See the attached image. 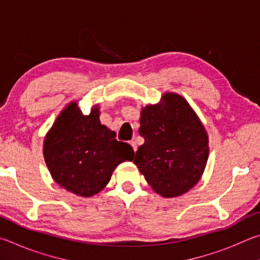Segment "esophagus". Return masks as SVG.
Instances as JSON below:
<instances>
[{
	"label": "esophagus",
	"mask_w": 260,
	"mask_h": 260,
	"mask_svg": "<svg viewBox=\"0 0 260 260\" xmlns=\"http://www.w3.org/2000/svg\"><path fill=\"white\" fill-rule=\"evenodd\" d=\"M129 144L132 146V148H133V150H134V151L138 150V146H136V142H135V141H131Z\"/></svg>",
	"instance_id": "esophagus-1"
}]
</instances>
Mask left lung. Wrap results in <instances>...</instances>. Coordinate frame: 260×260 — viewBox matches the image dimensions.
Returning a JSON list of instances; mask_svg holds the SVG:
<instances>
[{
	"label": "left lung",
	"mask_w": 260,
	"mask_h": 260,
	"mask_svg": "<svg viewBox=\"0 0 260 260\" xmlns=\"http://www.w3.org/2000/svg\"><path fill=\"white\" fill-rule=\"evenodd\" d=\"M139 133L144 143L134 164L160 196H181L200 181L209 157V138L182 96L165 93L159 104L141 111Z\"/></svg>",
	"instance_id": "obj_1"
}]
</instances>
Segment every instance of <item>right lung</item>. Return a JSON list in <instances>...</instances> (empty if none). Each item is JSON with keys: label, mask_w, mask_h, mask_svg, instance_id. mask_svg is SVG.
I'll use <instances>...</instances> for the list:
<instances>
[{"label": "right lung", "mask_w": 260, "mask_h": 260, "mask_svg": "<svg viewBox=\"0 0 260 260\" xmlns=\"http://www.w3.org/2000/svg\"><path fill=\"white\" fill-rule=\"evenodd\" d=\"M133 148L116 140L101 124L96 105L85 116L71 102L57 117L43 143L46 164L56 183L78 196L90 197L109 183L114 169L133 160Z\"/></svg>", "instance_id": "1"}]
</instances>
